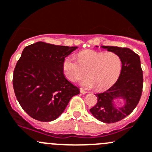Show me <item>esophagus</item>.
<instances>
[{
	"label": "esophagus",
	"instance_id": "1",
	"mask_svg": "<svg viewBox=\"0 0 152 152\" xmlns=\"http://www.w3.org/2000/svg\"><path fill=\"white\" fill-rule=\"evenodd\" d=\"M80 92H81L82 94L87 93V92H86V90H84V89H82V88H80Z\"/></svg>",
	"mask_w": 152,
	"mask_h": 152
}]
</instances>
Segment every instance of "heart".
<instances>
[{
  "mask_svg": "<svg viewBox=\"0 0 152 152\" xmlns=\"http://www.w3.org/2000/svg\"><path fill=\"white\" fill-rule=\"evenodd\" d=\"M65 76L72 82L85 77L80 84L86 88L96 86L99 90L109 89L117 81L122 71V60L114 52L88 50L80 52L78 60L68 57L63 66Z\"/></svg>",
  "mask_w": 152,
  "mask_h": 152,
  "instance_id": "1",
  "label": "heart"
}]
</instances>
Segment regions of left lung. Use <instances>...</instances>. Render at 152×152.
Here are the masks:
<instances>
[{
  "label": "left lung",
  "instance_id": "obj_1",
  "mask_svg": "<svg viewBox=\"0 0 152 152\" xmlns=\"http://www.w3.org/2000/svg\"><path fill=\"white\" fill-rule=\"evenodd\" d=\"M108 51L117 53L122 60V71L117 81L102 93L95 94L98 102L90 112L98 120L104 123H114L129 115L138 104L141 98L143 75L138 54L128 48L102 46ZM122 97L124 106L115 107L114 99Z\"/></svg>",
  "mask_w": 152,
  "mask_h": 152
}]
</instances>
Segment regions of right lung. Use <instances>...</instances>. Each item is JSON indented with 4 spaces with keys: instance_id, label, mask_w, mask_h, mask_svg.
Here are the masks:
<instances>
[{
    "instance_id": "right-lung-1",
    "label": "right lung",
    "mask_w": 152,
    "mask_h": 152,
    "mask_svg": "<svg viewBox=\"0 0 152 152\" xmlns=\"http://www.w3.org/2000/svg\"><path fill=\"white\" fill-rule=\"evenodd\" d=\"M77 47L38 42L26 46L13 72L14 92L30 116L40 122L55 120L79 88L65 77V57Z\"/></svg>"
}]
</instances>
